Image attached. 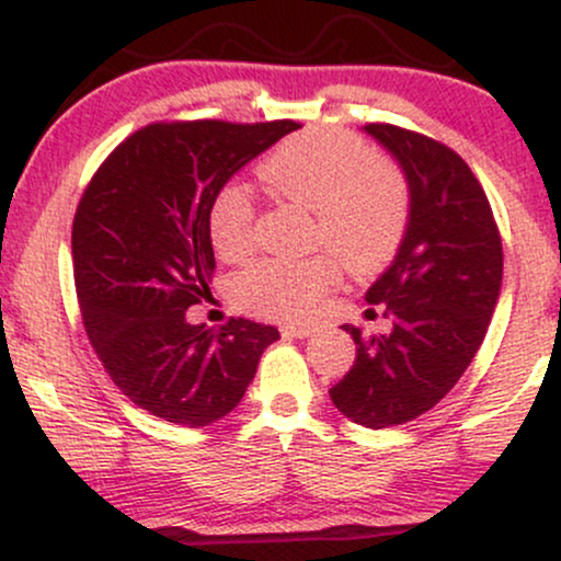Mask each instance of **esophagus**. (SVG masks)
Masks as SVG:
<instances>
[{
	"instance_id": "34e87169",
	"label": "esophagus",
	"mask_w": 561,
	"mask_h": 561,
	"mask_svg": "<svg viewBox=\"0 0 561 561\" xmlns=\"http://www.w3.org/2000/svg\"><path fill=\"white\" fill-rule=\"evenodd\" d=\"M316 332H319V327H316V323H287V327H282V334H285V336H298V340L313 336Z\"/></svg>"
}]
</instances>
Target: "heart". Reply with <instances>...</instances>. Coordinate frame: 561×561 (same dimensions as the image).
Segmentation results:
<instances>
[{
	"label": "heart",
	"mask_w": 561,
	"mask_h": 561,
	"mask_svg": "<svg viewBox=\"0 0 561 561\" xmlns=\"http://www.w3.org/2000/svg\"><path fill=\"white\" fill-rule=\"evenodd\" d=\"M276 198L313 214V238L327 242L350 272H374L394 255L408 225V185L397 167L370 157L350 133L308 130L282 144L259 167ZM255 206L242 185H227L208 208V238L219 259L253 251ZM340 279L329 251L255 261L234 279V300L274 321H306Z\"/></svg>",
	"instance_id": "obj_1"
}]
</instances>
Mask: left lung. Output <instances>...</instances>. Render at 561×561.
Instances as JSON below:
<instances>
[{
	"label": "left lung",
	"mask_w": 561,
	"mask_h": 561,
	"mask_svg": "<svg viewBox=\"0 0 561 561\" xmlns=\"http://www.w3.org/2000/svg\"><path fill=\"white\" fill-rule=\"evenodd\" d=\"M363 130L400 164L410 214L394 261L366 293L391 332L363 336L345 323L355 363L329 394L357 426L389 428L428 413L460 381L494 316L504 253L481 182L451 148L383 123Z\"/></svg>",
	"instance_id": "1"
}]
</instances>
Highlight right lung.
<instances>
[{
	"mask_svg": "<svg viewBox=\"0 0 561 561\" xmlns=\"http://www.w3.org/2000/svg\"><path fill=\"white\" fill-rule=\"evenodd\" d=\"M293 119L153 123L133 133L88 182L72 221V272L85 334L125 397L201 428L238 408L279 332L229 319L187 323L211 289L208 208L248 161L298 130Z\"/></svg>",
	"mask_w": 561,
	"mask_h": 561,
	"instance_id": "1",
	"label": "right lung"
}]
</instances>
